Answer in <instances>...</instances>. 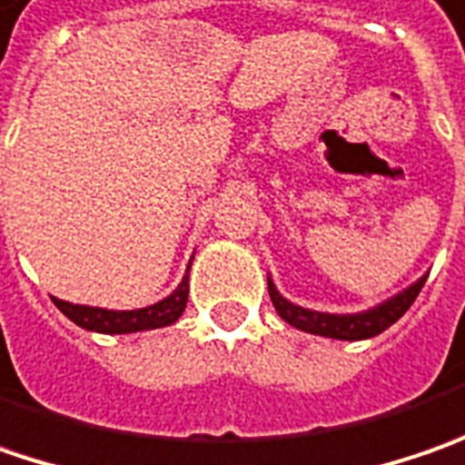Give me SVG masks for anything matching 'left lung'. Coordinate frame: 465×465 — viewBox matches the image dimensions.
Returning <instances> with one entry per match:
<instances>
[{
    "instance_id": "obj_1",
    "label": "left lung",
    "mask_w": 465,
    "mask_h": 465,
    "mask_svg": "<svg viewBox=\"0 0 465 465\" xmlns=\"http://www.w3.org/2000/svg\"><path fill=\"white\" fill-rule=\"evenodd\" d=\"M427 275H421L416 283L401 293L391 296L388 302L377 304L372 310L353 314H331V312H314V310H304L299 304L289 302L286 296H281L275 283L268 278V292H271V302L275 312L281 314L289 325L304 331L312 335H325V338H335V341H364V338H374L382 331H388L395 320H401L406 310L414 304V299L421 292Z\"/></svg>"
}]
</instances>
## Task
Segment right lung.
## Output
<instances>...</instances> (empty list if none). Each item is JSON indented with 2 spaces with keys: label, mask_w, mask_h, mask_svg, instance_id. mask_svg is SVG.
<instances>
[{
  "label": "right lung",
  "mask_w": 465,
  "mask_h": 465,
  "mask_svg": "<svg viewBox=\"0 0 465 465\" xmlns=\"http://www.w3.org/2000/svg\"><path fill=\"white\" fill-rule=\"evenodd\" d=\"M193 265V262H190ZM190 265L182 278V283L173 289L166 299L155 302L151 307L143 310H104V307H88V304H72L62 302L54 296V304L59 307V312L67 314L74 325L93 331V333H140V331H155V328H166L176 322L184 307H187V296H190Z\"/></svg>",
  "instance_id": "obj_1"
}]
</instances>
